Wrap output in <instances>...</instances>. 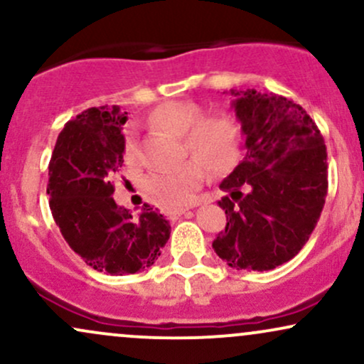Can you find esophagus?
Wrapping results in <instances>:
<instances>
[{"mask_svg":"<svg viewBox=\"0 0 364 364\" xmlns=\"http://www.w3.org/2000/svg\"><path fill=\"white\" fill-rule=\"evenodd\" d=\"M190 208L191 207H179V208H173V210H169L168 212V217H169V219H178V217H181L183 214H185V212L186 210H190Z\"/></svg>","mask_w":364,"mask_h":364,"instance_id":"1","label":"esophagus"}]
</instances>
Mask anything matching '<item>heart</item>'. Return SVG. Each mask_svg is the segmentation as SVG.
Wrapping results in <instances>:
<instances>
[{"mask_svg": "<svg viewBox=\"0 0 364 364\" xmlns=\"http://www.w3.org/2000/svg\"><path fill=\"white\" fill-rule=\"evenodd\" d=\"M202 114V107L195 102L166 101L150 111L149 119L156 127L183 136L185 152L202 161L212 174H223L240 157L241 124L231 112H215L205 118ZM124 157L128 161L136 157V140L132 132L124 140ZM199 163L186 161L176 169L152 174L147 181L150 195L166 207L186 205L203 179Z\"/></svg>", "mask_w": 364, "mask_h": 364, "instance_id": "obj_1", "label": "heart"}]
</instances>
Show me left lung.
<instances>
[{
    "label": "left lung",
    "mask_w": 364,
    "mask_h": 364,
    "mask_svg": "<svg viewBox=\"0 0 364 364\" xmlns=\"http://www.w3.org/2000/svg\"><path fill=\"white\" fill-rule=\"evenodd\" d=\"M245 157L219 188L224 231L212 243L236 270H272L310 240L327 196V149L299 104L255 89L231 90Z\"/></svg>",
    "instance_id": "1"
}]
</instances>
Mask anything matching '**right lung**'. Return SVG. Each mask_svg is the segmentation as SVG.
<instances>
[{
  "mask_svg": "<svg viewBox=\"0 0 364 364\" xmlns=\"http://www.w3.org/2000/svg\"><path fill=\"white\" fill-rule=\"evenodd\" d=\"M128 112L90 107L68 121L49 162L48 195L54 223L89 267L109 275L152 267L171 235L169 220L144 203L140 215L112 198V176L123 166Z\"/></svg>",
  "mask_w": 364,
  "mask_h": 364,
  "instance_id": "obj_1",
  "label": "right lung"
}]
</instances>
